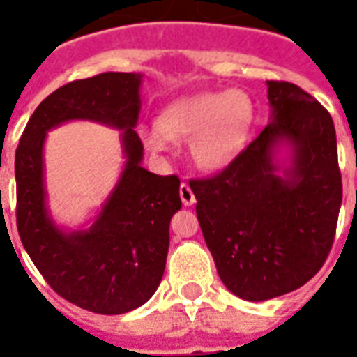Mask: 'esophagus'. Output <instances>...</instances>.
Segmentation results:
<instances>
[{"label": "esophagus", "mask_w": 357, "mask_h": 357, "mask_svg": "<svg viewBox=\"0 0 357 357\" xmlns=\"http://www.w3.org/2000/svg\"><path fill=\"white\" fill-rule=\"evenodd\" d=\"M179 196H181L183 206H192L196 202L195 192H192V189L189 187V183H181V187H179Z\"/></svg>", "instance_id": "34e87169"}]
</instances>
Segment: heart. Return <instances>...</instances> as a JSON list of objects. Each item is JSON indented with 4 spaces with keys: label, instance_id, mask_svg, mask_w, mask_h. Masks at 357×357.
<instances>
[{
    "label": "heart",
    "instance_id": "heart-1",
    "mask_svg": "<svg viewBox=\"0 0 357 357\" xmlns=\"http://www.w3.org/2000/svg\"><path fill=\"white\" fill-rule=\"evenodd\" d=\"M254 123V103L241 91L202 92L179 98L162 111L159 123L142 131L151 151L168 150L170 139H190L198 167H228L243 150Z\"/></svg>",
    "mask_w": 357,
    "mask_h": 357
}]
</instances>
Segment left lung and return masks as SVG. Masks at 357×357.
Here are the masks:
<instances>
[{
	"instance_id": "obj_1",
	"label": "left lung",
	"mask_w": 357,
	"mask_h": 357,
	"mask_svg": "<svg viewBox=\"0 0 357 357\" xmlns=\"http://www.w3.org/2000/svg\"><path fill=\"white\" fill-rule=\"evenodd\" d=\"M272 122L228 167L192 179L196 215L224 285L250 302L307 283L332 250L343 181L333 120L315 98L287 81H268ZM294 146L285 178L271 148Z\"/></svg>"
}]
</instances>
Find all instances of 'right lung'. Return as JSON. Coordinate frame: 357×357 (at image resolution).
Returning <instances> with one entry per match:
<instances>
[{
  "label": "right lung",
  "instance_id": "1",
  "mask_svg": "<svg viewBox=\"0 0 357 357\" xmlns=\"http://www.w3.org/2000/svg\"><path fill=\"white\" fill-rule=\"evenodd\" d=\"M140 75L105 72L66 83L31 114L16 148V226L24 248L50 287L83 310L120 315L151 298L167 265L170 218L179 207L178 176L140 167ZM75 118L124 129L126 168L95 226L63 234L47 218L41 146L47 128Z\"/></svg>",
  "mask_w": 357,
  "mask_h": 357
}]
</instances>
